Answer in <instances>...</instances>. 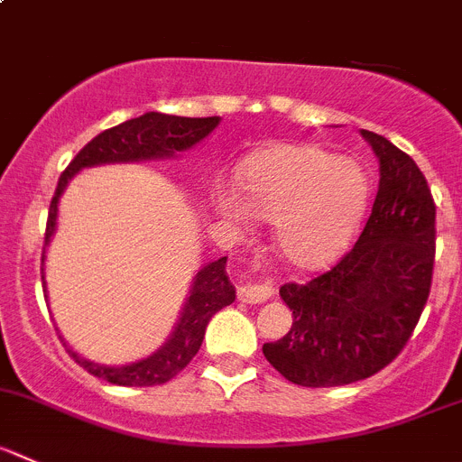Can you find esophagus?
<instances>
[{
	"label": "esophagus",
	"mask_w": 462,
	"mask_h": 462,
	"mask_svg": "<svg viewBox=\"0 0 462 462\" xmlns=\"http://www.w3.org/2000/svg\"><path fill=\"white\" fill-rule=\"evenodd\" d=\"M273 295H275V286L271 282H266V284H245L239 289V300L245 304L266 302Z\"/></svg>",
	"instance_id": "obj_1"
}]
</instances>
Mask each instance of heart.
Segmentation results:
<instances>
[{
  "instance_id": "1",
  "label": "heart",
  "mask_w": 462,
  "mask_h": 462,
  "mask_svg": "<svg viewBox=\"0 0 462 462\" xmlns=\"http://www.w3.org/2000/svg\"><path fill=\"white\" fill-rule=\"evenodd\" d=\"M236 187H212L214 217L230 227L245 226L250 214L268 221L277 253L300 271H322L347 250L370 199L356 160L309 144L254 151L241 162Z\"/></svg>"
}]
</instances>
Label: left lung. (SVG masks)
Returning <instances> with one entry per match:
<instances>
[{
  "instance_id": "left-lung-1",
  "label": "left lung",
  "mask_w": 462,
  "mask_h": 462,
  "mask_svg": "<svg viewBox=\"0 0 462 462\" xmlns=\"http://www.w3.org/2000/svg\"><path fill=\"white\" fill-rule=\"evenodd\" d=\"M361 137L379 160L373 214L329 273L282 286L293 325L262 347L268 364L298 386H345L386 368L413 334L431 289V189L413 158L386 137L370 131Z\"/></svg>"
}]
</instances>
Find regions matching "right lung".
<instances>
[{
	"instance_id": "1",
	"label": "right lung",
	"mask_w": 462,
	"mask_h": 462,
	"mask_svg": "<svg viewBox=\"0 0 462 462\" xmlns=\"http://www.w3.org/2000/svg\"><path fill=\"white\" fill-rule=\"evenodd\" d=\"M221 124V117H176V115H164V112H144L142 117L128 119L115 128H107L101 135L94 137L89 144L80 149L69 162V167L62 171L58 180L56 194H53L51 205H49L47 232H44V250H42V289L44 300L47 295V280H44V259H47V248L51 244L58 227V203L65 194L67 185L76 173L89 167H103V164H131V162H151V160H176L182 151H189L199 142H203L214 128ZM226 257L209 262L199 268L194 275L187 293L185 304L180 309L176 325H173L169 338L160 345L153 355L137 359L126 365H106L94 364L85 359L76 350H71L67 340L62 338L65 350L69 352L71 359L88 370L89 374L115 386H160L169 379L176 377L182 368H187L196 352L200 350L209 320L223 307L235 302L236 291L230 284L226 273Z\"/></svg>"
}]
</instances>
